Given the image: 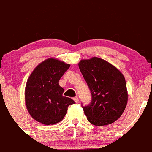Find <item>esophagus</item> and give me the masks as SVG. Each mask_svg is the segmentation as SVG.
Listing matches in <instances>:
<instances>
[{"instance_id": "esophagus-1", "label": "esophagus", "mask_w": 152, "mask_h": 152, "mask_svg": "<svg viewBox=\"0 0 152 152\" xmlns=\"http://www.w3.org/2000/svg\"><path fill=\"white\" fill-rule=\"evenodd\" d=\"M73 99L75 100V102H76V103H78V102H79V99H78V97H77V96L74 97Z\"/></svg>"}]
</instances>
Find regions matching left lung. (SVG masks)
Segmentation results:
<instances>
[{
  "label": "left lung",
  "instance_id": "8db88e82",
  "mask_svg": "<svg viewBox=\"0 0 152 152\" xmlns=\"http://www.w3.org/2000/svg\"><path fill=\"white\" fill-rule=\"evenodd\" d=\"M80 72L90 90L91 102L83 106L89 122L101 126L112 124L121 116L126 106L127 90L123 74L104 59H82Z\"/></svg>",
  "mask_w": 152,
  "mask_h": 152
}]
</instances>
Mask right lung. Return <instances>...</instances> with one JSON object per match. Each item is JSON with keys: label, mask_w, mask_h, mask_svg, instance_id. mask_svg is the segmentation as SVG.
<instances>
[{"label": "right lung", "mask_w": 152, "mask_h": 152, "mask_svg": "<svg viewBox=\"0 0 152 152\" xmlns=\"http://www.w3.org/2000/svg\"><path fill=\"white\" fill-rule=\"evenodd\" d=\"M70 65L58 59H47L36 67L27 80L25 100L28 113L37 121L45 125L59 123L65 117L68 107L75 103L62 96L59 84Z\"/></svg>", "instance_id": "1"}]
</instances>
